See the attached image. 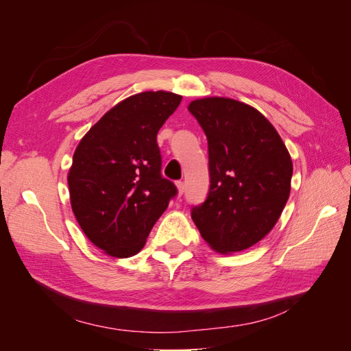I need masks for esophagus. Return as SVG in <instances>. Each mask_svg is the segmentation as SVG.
<instances>
[{"mask_svg": "<svg viewBox=\"0 0 351 351\" xmlns=\"http://www.w3.org/2000/svg\"><path fill=\"white\" fill-rule=\"evenodd\" d=\"M176 186H177V190H178V195H183L184 193V183L183 182H177Z\"/></svg>", "mask_w": 351, "mask_h": 351, "instance_id": "34e87169", "label": "esophagus"}]
</instances>
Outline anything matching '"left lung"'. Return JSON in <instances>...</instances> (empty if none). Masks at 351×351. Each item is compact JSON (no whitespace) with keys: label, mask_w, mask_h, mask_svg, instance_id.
Returning <instances> with one entry per match:
<instances>
[{"label":"left lung","mask_w":351,"mask_h":351,"mask_svg":"<svg viewBox=\"0 0 351 351\" xmlns=\"http://www.w3.org/2000/svg\"><path fill=\"white\" fill-rule=\"evenodd\" d=\"M208 139L210 186L192 209L218 253L241 252L277 224L291 190L293 161L275 127L250 105L221 97L189 104Z\"/></svg>","instance_id":"1"}]
</instances>
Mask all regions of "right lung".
Wrapping results in <instances>:
<instances>
[{"mask_svg":"<svg viewBox=\"0 0 351 351\" xmlns=\"http://www.w3.org/2000/svg\"><path fill=\"white\" fill-rule=\"evenodd\" d=\"M182 95L147 90L105 112L82 137L67 182L80 228L112 258L139 253L176 186L161 176L156 134Z\"/></svg>","mask_w":351,"mask_h":351,"instance_id":"right-lung-1","label":"right lung"}]
</instances>
